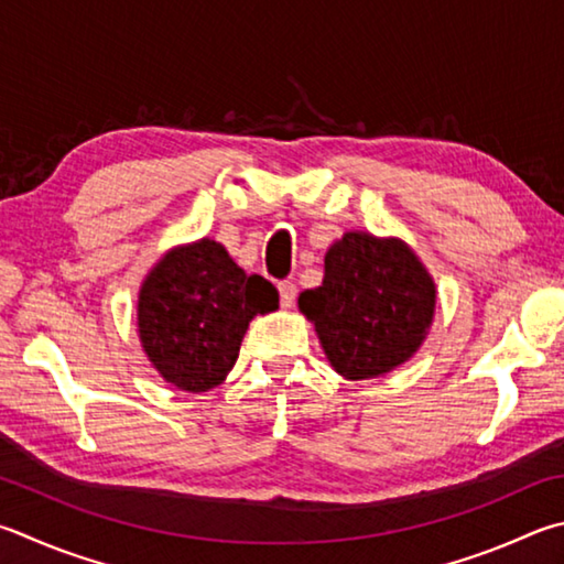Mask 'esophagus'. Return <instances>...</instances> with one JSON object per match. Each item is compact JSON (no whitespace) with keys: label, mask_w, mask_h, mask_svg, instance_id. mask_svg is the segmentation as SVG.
<instances>
[{"label":"esophagus","mask_w":564,"mask_h":564,"mask_svg":"<svg viewBox=\"0 0 564 564\" xmlns=\"http://www.w3.org/2000/svg\"><path fill=\"white\" fill-rule=\"evenodd\" d=\"M279 293H281V305L283 308H291L295 303V295H299V289H295L293 281H281L279 283Z\"/></svg>","instance_id":"1"}]
</instances>
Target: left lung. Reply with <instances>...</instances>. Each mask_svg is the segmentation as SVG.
Instances as JSON below:
<instances>
[{"label":"left lung","instance_id":"1","mask_svg":"<svg viewBox=\"0 0 564 564\" xmlns=\"http://www.w3.org/2000/svg\"><path fill=\"white\" fill-rule=\"evenodd\" d=\"M327 362L345 380H370L404 365L432 327L436 285L402 239L347 231L325 253L317 289L299 295Z\"/></svg>","mask_w":564,"mask_h":564}]
</instances>
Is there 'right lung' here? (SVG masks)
Returning a JSON list of instances; mask_svg holds the SVG:
<instances>
[{"mask_svg": "<svg viewBox=\"0 0 564 564\" xmlns=\"http://www.w3.org/2000/svg\"><path fill=\"white\" fill-rule=\"evenodd\" d=\"M279 308V291L249 275L214 239L167 251L138 295V333L160 377L184 392L227 380L253 315Z\"/></svg>", "mask_w": 564, "mask_h": 564, "instance_id": "right-lung-1", "label": "right lung"}]
</instances>
